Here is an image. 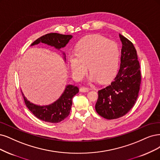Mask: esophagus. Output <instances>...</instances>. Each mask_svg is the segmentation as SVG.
Instances as JSON below:
<instances>
[{
    "mask_svg": "<svg viewBox=\"0 0 160 160\" xmlns=\"http://www.w3.org/2000/svg\"><path fill=\"white\" fill-rule=\"evenodd\" d=\"M90 89H89V88L87 87H81L80 88V91L81 92H88Z\"/></svg>",
    "mask_w": 160,
    "mask_h": 160,
    "instance_id": "esophagus-1",
    "label": "esophagus"
}]
</instances>
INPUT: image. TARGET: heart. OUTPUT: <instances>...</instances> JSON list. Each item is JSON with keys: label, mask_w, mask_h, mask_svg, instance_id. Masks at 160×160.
Masks as SVG:
<instances>
[{"label": "heart", "mask_w": 160, "mask_h": 160, "mask_svg": "<svg viewBox=\"0 0 160 160\" xmlns=\"http://www.w3.org/2000/svg\"><path fill=\"white\" fill-rule=\"evenodd\" d=\"M75 53L68 56L71 73L81 80L87 73L90 80L106 82L115 75L118 68L120 50L117 43L100 35H90L81 39L75 46Z\"/></svg>", "instance_id": "1"}]
</instances>
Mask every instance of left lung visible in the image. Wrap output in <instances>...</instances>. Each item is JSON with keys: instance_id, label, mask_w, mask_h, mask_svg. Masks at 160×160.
Masks as SVG:
<instances>
[{"instance_id": "1", "label": "left lung", "mask_w": 160, "mask_h": 160, "mask_svg": "<svg viewBox=\"0 0 160 160\" xmlns=\"http://www.w3.org/2000/svg\"><path fill=\"white\" fill-rule=\"evenodd\" d=\"M119 37L122 43L119 71L111 84L98 91L95 104L97 112L108 120L122 117L130 111L138 97L141 84L136 49L127 38L121 34Z\"/></svg>"}]
</instances>
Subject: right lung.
I'll return each mask as SVG.
<instances>
[{"label":"right lung","instance_id":"add662e5","mask_svg":"<svg viewBox=\"0 0 160 160\" xmlns=\"http://www.w3.org/2000/svg\"><path fill=\"white\" fill-rule=\"evenodd\" d=\"M71 35L60 34L58 33H49L42 36L33 42L31 46L44 43L53 46L58 49L64 48L72 38ZM65 56V53H63ZM65 59V56H64ZM79 88L72 85L66 86L63 94L53 103L46 106H38L28 101L22 94L26 107L36 117L45 122L58 123L68 117L72 106V98L78 93Z\"/></svg>","mask_w":160,"mask_h":160}]
</instances>
